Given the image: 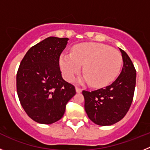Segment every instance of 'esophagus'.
Segmentation results:
<instances>
[{
  "mask_svg": "<svg viewBox=\"0 0 150 150\" xmlns=\"http://www.w3.org/2000/svg\"><path fill=\"white\" fill-rule=\"evenodd\" d=\"M76 91L77 93H80L82 91V89L80 88H79V87H76Z\"/></svg>",
  "mask_w": 150,
  "mask_h": 150,
  "instance_id": "esophagus-1",
  "label": "esophagus"
}]
</instances>
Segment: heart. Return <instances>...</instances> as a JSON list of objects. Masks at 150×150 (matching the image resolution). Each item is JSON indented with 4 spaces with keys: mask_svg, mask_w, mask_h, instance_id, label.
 Returning <instances> with one entry per match:
<instances>
[{
    "mask_svg": "<svg viewBox=\"0 0 150 150\" xmlns=\"http://www.w3.org/2000/svg\"><path fill=\"white\" fill-rule=\"evenodd\" d=\"M120 52L99 43H82L72 48L71 54L63 53L59 64L64 77L72 81L83 66L84 76L79 81L101 88L114 80L121 69Z\"/></svg>",
    "mask_w": 150,
    "mask_h": 150,
    "instance_id": "obj_1",
    "label": "heart"
}]
</instances>
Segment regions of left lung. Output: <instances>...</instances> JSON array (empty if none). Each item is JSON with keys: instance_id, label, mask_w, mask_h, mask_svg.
Returning a JSON list of instances; mask_svg holds the SVG:
<instances>
[{"instance_id": "8db88e82", "label": "left lung", "mask_w": 150, "mask_h": 150, "mask_svg": "<svg viewBox=\"0 0 150 150\" xmlns=\"http://www.w3.org/2000/svg\"><path fill=\"white\" fill-rule=\"evenodd\" d=\"M123 61L121 74L111 85L93 91H83L85 110L96 125L118 122L129 110L136 84V71L127 53L120 49Z\"/></svg>"}]
</instances>
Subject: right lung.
<instances>
[{"instance_id": "1", "label": "right lung", "mask_w": 150, "mask_h": 150, "mask_svg": "<svg viewBox=\"0 0 150 150\" xmlns=\"http://www.w3.org/2000/svg\"><path fill=\"white\" fill-rule=\"evenodd\" d=\"M68 38L49 37L32 46L24 56L16 75L18 99L28 116L40 124L59 121L66 104L76 94L64 80L59 58Z\"/></svg>"}]
</instances>
